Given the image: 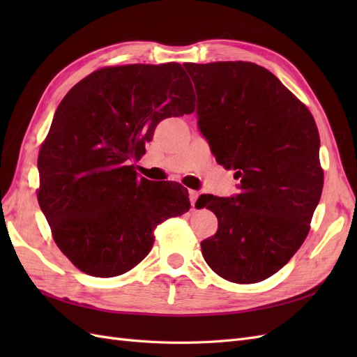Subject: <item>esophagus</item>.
Instances as JSON below:
<instances>
[{
  "label": "esophagus",
  "mask_w": 357,
  "mask_h": 357,
  "mask_svg": "<svg viewBox=\"0 0 357 357\" xmlns=\"http://www.w3.org/2000/svg\"><path fill=\"white\" fill-rule=\"evenodd\" d=\"M198 197H199V193L197 190H189V199H190L192 207H195V202H197Z\"/></svg>",
  "instance_id": "esophagus-1"
}]
</instances>
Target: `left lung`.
Segmentation results:
<instances>
[{"label": "left lung", "mask_w": 357, "mask_h": 357, "mask_svg": "<svg viewBox=\"0 0 357 357\" xmlns=\"http://www.w3.org/2000/svg\"><path fill=\"white\" fill-rule=\"evenodd\" d=\"M197 116L215 160L235 169L240 193L201 195L219 226L201 243L213 271L257 283L282 269L307 238L323 171L314 119L273 73L253 62L185 63Z\"/></svg>", "instance_id": "8db88e82"}]
</instances>
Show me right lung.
<instances>
[{
	"label": "right lung",
	"instance_id": "1",
	"mask_svg": "<svg viewBox=\"0 0 357 357\" xmlns=\"http://www.w3.org/2000/svg\"><path fill=\"white\" fill-rule=\"evenodd\" d=\"M193 88L177 62L101 68L63 96L38 153L41 211L74 266L109 278L138 265L164 220L189 211L185 189L138 177L160 121L190 114Z\"/></svg>",
	"mask_w": 357,
	"mask_h": 357
}]
</instances>
